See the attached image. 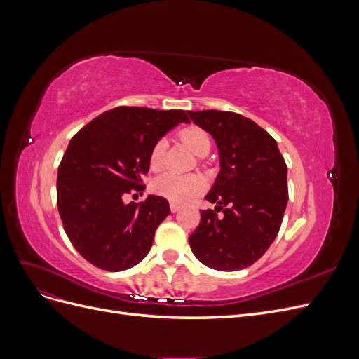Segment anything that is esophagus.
Instances as JSON below:
<instances>
[{"label": "esophagus", "mask_w": 359, "mask_h": 359, "mask_svg": "<svg viewBox=\"0 0 359 359\" xmlns=\"http://www.w3.org/2000/svg\"><path fill=\"white\" fill-rule=\"evenodd\" d=\"M170 211L175 214V212H178L180 211V205H177V203H170Z\"/></svg>", "instance_id": "1"}]
</instances>
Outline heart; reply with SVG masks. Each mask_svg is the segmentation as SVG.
Wrapping results in <instances>:
<instances>
[{"label":"heart","mask_w":359,"mask_h":359,"mask_svg":"<svg viewBox=\"0 0 359 359\" xmlns=\"http://www.w3.org/2000/svg\"><path fill=\"white\" fill-rule=\"evenodd\" d=\"M181 139L194 154H208L211 142L210 136L199 127H189L181 132ZM165 140H158L149 153V168L160 170L165 161ZM205 180L198 173L165 172L153 181V191L173 203H186L205 190Z\"/></svg>","instance_id":"1"}]
</instances>
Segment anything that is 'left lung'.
<instances>
[{"instance_id": "1", "label": "left lung", "mask_w": 359, "mask_h": 359, "mask_svg": "<svg viewBox=\"0 0 359 359\" xmlns=\"http://www.w3.org/2000/svg\"><path fill=\"white\" fill-rule=\"evenodd\" d=\"M219 148L220 172L205 199L223 210L201 211L189 243L206 266L238 271L265 255L287 205V166L276 139L252 119L226 111L187 112Z\"/></svg>"}]
</instances>
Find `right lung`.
<instances>
[{
	"label": "right lung",
	"instance_id": "obj_1",
	"mask_svg": "<svg viewBox=\"0 0 359 359\" xmlns=\"http://www.w3.org/2000/svg\"><path fill=\"white\" fill-rule=\"evenodd\" d=\"M180 123H190L180 109L119 106L72 137L58 168L57 205L69 240L90 264L118 273L148 255L169 202L154 194L142 203L123 199L144 191L151 149Z\"/></svg>",
	"mask_w": 359,
	"mask_h": 359
}]
</instances>
